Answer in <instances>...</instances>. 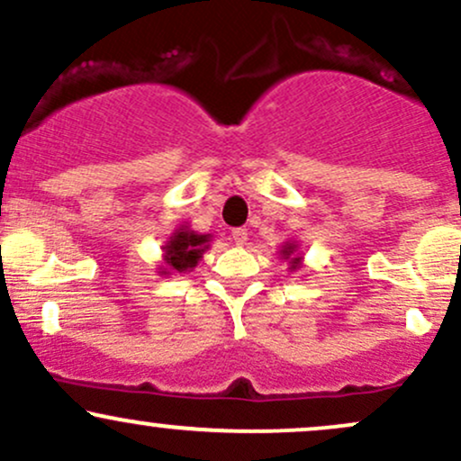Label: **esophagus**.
Segmentation results:
<instances>
[{
  "label": "esophagus",
  "mask_w": 461,
  "mask_h": 461,
  "mask_svg": "<svg viewBox=\"0 0 461 461\" xmlns=\"http://www.w3.org/2000/svg\"><path fill=\"white\" fill-rule=\"evenodd\" d=\"M231 238H234L236 245H245V242H247V230H245V227H234V230H231Z\"/></svg>",
  "instance_id": "1"
}]
</instances>
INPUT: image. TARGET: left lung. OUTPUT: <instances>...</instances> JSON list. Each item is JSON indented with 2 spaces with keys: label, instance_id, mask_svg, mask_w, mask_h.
Wrapping results in <instances>:
<instances>
[{
  "label": "left lung",
  "instance_id": "left-lung-1",
  "mask_svg": "<svg viewBox=\"0 0 461 461\" xmlns=\"http://www.w3.org/2000/svg\"><path fill=\"white\" fill-rule=\"evenodd\" d=\"M290 253H293V245H288V247H284V256H290ZM299 262V258H294V264Z\"/></svg>",
  "mask_w": 461,
  "mask_h": 461
}]
</instances>
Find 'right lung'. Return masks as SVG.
Listing matches in <instances>:
<instances>
[{"label": "right lung", "mask_w": 461, "mask_h": 461, "mask_svg": "<svg viewBox=\"0 0 461 461\" xmlns=\"http://www.w3.org/2000/svg\"><path fill=\"white\" fill-rule=\"evenodd\" d=\"M205 242H208V236H199L188 230L177 231L167 245V256H164L167 258V264L176 268V271L193 268L201 258V253H203Z\"/></svg>", "instance_id": "1"}]
</instances>
